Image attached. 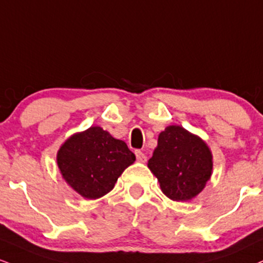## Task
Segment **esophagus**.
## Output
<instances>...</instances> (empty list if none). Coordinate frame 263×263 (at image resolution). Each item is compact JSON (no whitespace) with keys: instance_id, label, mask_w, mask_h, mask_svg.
I'll use <instances>...</instances> for the list:
<instances>
[{"instance_id":"34e87169","label":"esophagus","mask_w":263,"mask_h":263,"mask_svg":"<svg viewBox=\"0 0 263 263\" xmlns=\"http://www.w3.org/2000/svg\"><path fill=\"white\" fill-rule=\"evenodd\" d=\"M135 154H136V158H137L138 162H145V160H147V157H145V154L142 151L136 149Z\"/></svg>"}]
</instances>
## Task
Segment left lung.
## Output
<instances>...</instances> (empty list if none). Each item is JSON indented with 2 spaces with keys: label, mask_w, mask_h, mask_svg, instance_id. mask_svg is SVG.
<instances>
[{
  "label": "left lung",
  "mask_w": 263,
  "mask_h": 263,
  "mask_svg": "<svg viewBox=\"0 0 263 263\" xmlns=\"http://www.w3.org/2000/svg\"><path fill=\"white\" fill-rule=\"evenodd\" d=\"M212 154L197 136L180 126L160 132L148 167L162 191L174 201H187L203 190L212 174Z\"/></svg>",
  "instance_id": "left-lung-1"
}]
</instances>
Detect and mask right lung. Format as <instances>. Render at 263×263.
<instances>
[{"instance_id":"1","label":"right lung","mask_w":263,"mask_h":263,"mask_svg":"<svg viewBox=\"0 0 263 263\" xmlns=\"http://www.w3.org/2000/svg\"><path fill=\"white\" fill-rule=\"evenodd\" d=\"M135 160L125 142L98 126L69 137L58 153L63 179L89 200L111 191L119 176Z\"/></svg>"}]
</instances>
